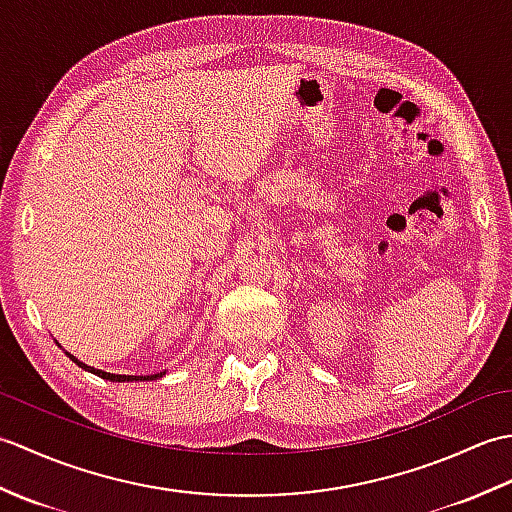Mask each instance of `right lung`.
<instances>
[{
  "instance_id": "1",
  "label": "right lung",
  "mask_w": 512,
  "mask_h": 512,
  "mask_svg": "<svg viewBox=\"0 0 512 512\" xmlns=\"http://www.w3.org/2000/svg\"><path fill=\"white\" fill-rule=\"evenodd\" d=\"M61 347V343H57ZM65 356H70V361L76 363L79 367H83L85 372H92L96 376H101L105 380H112V383H132V380H158L160 376H165V372H158V374H151V376H125V374H110V372H103V369H96L92 365H85L83 361H79V358L72 356L70 352H65Z\"/></svg>"
}]
</instances>
